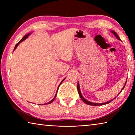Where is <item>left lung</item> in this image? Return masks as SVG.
<instances>
[{"instance_id": "left-lung-1", "label": "left lung", "mask_w": 135, "mask_h": 135, "mask_svg": "<svg viewBox=\"0 0 135 135\" xmlns=\"http://www.w3.org/2000/svg\"><path fill=\"white\" fill-rule=\"evenodd\" d=\"M112 33H113V35L115 36V37L117 38V39H118V40H121V39L120 38V37H118V36L117 35V34L115 33V31H111ZM126 82H127V81H126V83H125V84H124V87H123V89H122V90H121V92L118 93V95L120 94V93L122 92V91L123 90V89L124 88V87H125V85H126ZM77 91H78V93H79V95H80V98L81 99V100H83V101L84 102V103H86V104H88V105H93V106H99V105H105V104H109V102H111L112 100H113V99H115V98H114L113 99H111V100H109V101H107V102H104V103H101V104H98V103H93V102H90V101H89V100H86V99H84V97H83V96H82V95H81V92H80V85H79V81H78V83H77ZM117 95V96H118Z\"/></svg>"}]
</instances>
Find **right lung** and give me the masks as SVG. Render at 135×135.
I'll return each instance as SVG.
<instances>
[{
	"instance_id": "obj_1",
	"label": "right lung",
	"mask_w": 135,
	"mask_h": 135,
	"mask_svg": "<svg viewBox=\"0 0 135 135\" xmlns=\"http://www.w3.org/2000/svg\"><path fill=\"white\" fill-rule=\"evenodd\" d=\"M30 34H31V33H28V34H27V35H26V36H24V37H22V38H21V40H20L19 41V42H18V43H17V44H16V45H15V47H14V49H13V51H14V50H15V49H16V48H17V46H18V45H19V44H20V43H21V42H22V41H24V40H26V38H27V37H28V36H29V35H30ZM64 80H65V78H64V79L62 80L61 81V83H60V84H59V86H60V84H61V83H62V81H63ZM59 86H58V89H57V92H56V95H55V97H54V98H53V99H52V100H51V101H50V102H47V103H46V104H44V105H46V104H51V103H52V102L54 101V100H55V98H56V94H57V92H58V88H59Z\"/></svg>"
}]
</instances>
